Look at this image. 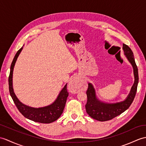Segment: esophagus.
I'll use <instances>...</instances> for the list:
<instances>
[{"mask_svg":"<svg viewBox=\"0 0 146 146\" xmlns=\"http://www.w3.org/2000/svg\"><path fill=\"white\" fill-rule=\"evenodd\" d=\"M81 80L79 76H74L70 81L68 88L72 93H78L80 91Z\"/></svg>","mask_w":146,"mask_h":146,"instance_id":"34e87169","label":"esophagus"}]
</instances>
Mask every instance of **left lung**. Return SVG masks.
Wrapping results in <instances>:
<instances>
[{
  "label": "left lung",
  "instance_id": "left-lung-1",
  "mask_svg": "<svg viewBox=\"0 0 146 146\" xmlns=\"http://www.w3.org/2000/svg\"><path fill=\"white\" fill-rule=\"evenodd\" d=\"M123 49L124 55L133 67L134 83L126 99L116 103H106L98 100L93 86L91 83H88V88L86 91L87 103L85 108L88 114L94 119L106 121L113 119L127 110L134 99L139 81L137 66L135 64L133 52L131 49L126 44H123Z\"/></svg>",
  "mask_w": 146,
  "mask_h": 146
}]
</instances>
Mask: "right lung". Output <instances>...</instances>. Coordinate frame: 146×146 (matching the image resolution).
<instances>
[{
    "label": "right lung",
    "mask_w": 146,
    "mask_h": 146,
    "mask_svg": "<svg viewBox=\"0 0 146 146\" xmlns=\"http://www.w3.org/2000/svg\"><path fill=\"white\" fill-rule=\"evenodd\" d=\"M22 48L23 47H22L17 52L11 66V72H10L9 76L10 94H11L13 102H14L19 111L20 112V113L27 119L40 123L48 124L53 123L60 117L63 113L64 108L65 106L67 97L68 96V93L66 88L67 84H65V86L60 91L56 100L48 106L36 108L27 106V105L22 103L17 98L14 92H13L12 86V76L13 68H14L17 59L19 54L22 50Z\"/></svg>",
    "instance_id": "right-lung-1"
}]
</instances>
